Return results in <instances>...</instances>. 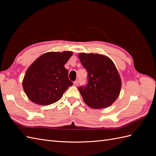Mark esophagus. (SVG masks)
<instances>
[{
    "label": "esophagus",
    "mask_w": 156,
    "mask_h": 156,
    "mask_svg": "<svg viewBox=\"0 0 156 156\" xmlns=\"http://www.w3.org/2000/svg\"><path fill=\"white\" fill-rule=\"evenodd\" d=\"M74 86H78V84H79V81H78V80H76V81H74Z\"/></svg>",
    "instance_id": "obj_1"
}]
</instances>
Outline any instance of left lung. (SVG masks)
Returning a JSON list of instances; mask_svg holds the SVG:
<instances>
[{"mask_svg": "<svg viewBox=\"0 0 156 156\" xmlns=\"http://www.w3.org/2000/svg\"><path fill=\"white\" fill-rule=\"evenodd\" d=\"M78 57L88 72V84L78 88L84 102L95 109L111 106L118 98L122 86L113 62L98 54L80 53Z\"/></svg>", "mask_w": 156, "mask_h": 156, "instance_id": "obj_1", "label": "left lung"}]
</instances>
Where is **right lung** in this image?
<instances>
[{
	"mask_svg": "<svg viewBox=\"0 0 156 156\" xmlns=\"http://www.w3.org/2000/svg\"><path fill=\"white\" fill-rule=\"evenodd\" d=\"M72 52H46L28 68L23 81L27 96L32 102L49 105L59 100L73 82L68 78L64 64Z\"/></svg>",
	"mask_w": 156,
	"mask_h": 156,
	"instance_id": "add662e5",
	"label": "right lung"
}]
</instances>
